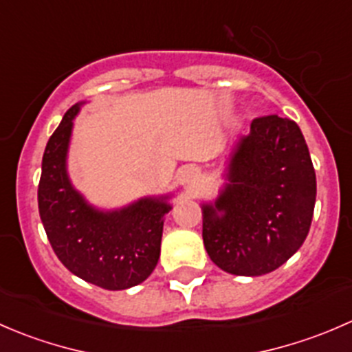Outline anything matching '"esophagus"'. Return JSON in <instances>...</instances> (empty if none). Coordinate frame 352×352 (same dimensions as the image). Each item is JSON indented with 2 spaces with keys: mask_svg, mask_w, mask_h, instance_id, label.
Segmentation results:
<instances>
[{
  "mask_svg": "<svg viewBox=\"0 0 352 352\" xmlns=\"http://www.w3.org/2000/svg\"><path fill=\"white\" fill-rule=\"evenodd\" d=\"M180 182L184 187H194L199 182V170L196 166H187L180 172Z\"/></svg>",
  "mask_w": 352,
  "mask_h": 352,
  "instance_id": "1",
  "label": "esophagus"
}]
</instances>
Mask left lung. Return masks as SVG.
Returning a JSON list of instances; mask_svg holds the SVG:
<instances>
[{"label": "left lung", "mask_w": 352, "mask_h": 352, "mask_svg": "<svg viewBox=\"0 0 352 352\" xmlns=\"http://www.w3.org/2000/svg\"><path fill=\"white\" fill-rule=\"evenodd\" d=\"M230 180L202 204V240L211 261L235 276L276 271L310 232L317 179L294 120L257 117L230 156Z\"/></svg>", "instance_id": "obj_1"}]
</instances>
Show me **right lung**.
Returning <instances> with one entry per match:
<instances>
[{
    "label": "right lung",
    "mask_w": 352,
    "mask_h": 352,
    "mask_svg": "<svg viewBox=\"0 0 352 352\" xmlns=\"http://www.w3.org/2000/svg\"><path fill=\"white\" fill-rule=\"evenodd\" d=\"M73 105L49 138L42 156L38 212L52 250L74 276L104 289H127L143 283L160 258L166 197H144L116 211L88 204L66 172Z\"/></svg>",
    "instance_id": "1"
}]
</instances>
